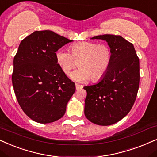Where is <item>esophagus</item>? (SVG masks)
I'll use <instances>...</instances> for the list:
<instances>
[{"instance_id":"1","label":"esophagus","mask_w":157,"mask_h":157,"mask_svg":"<svg viewBox=\"0 0 157 157\" xmlns=\"http://www.w3.org/2000/svg\"><path fill=\"white\" fill-rule=\"evenodd\" d=\"M75 87H76V90H80L82 88V85L79 84H75Z\"/></svg>"}]
</instances>
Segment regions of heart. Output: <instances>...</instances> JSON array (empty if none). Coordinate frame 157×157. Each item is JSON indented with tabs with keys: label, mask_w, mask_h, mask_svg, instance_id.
Returning a JSON list of instances; mask_svg holds the SVG:
<instances>
[{
	"label": "heart",
	"mask_w": 157,
	"mask_h": 157,
	"mask_svg": "<svg viewBox=\"0 0 157 157\" xmlns=\"http://www.w3.org/2000/svg\"><path fill=\"white\" fill-rule=\"evenodd\" d=\"M71 53L64 49L56 52V61L64 74L69 75L79 61L80 68L71 74L76 82H86L90 80H100L109 69L112 52L107 44L92 41H82L70 47Z\"/></svg>",
	"instance_id": "heart-1"
}]
</instances>
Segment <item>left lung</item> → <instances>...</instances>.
Returning <instances> with one entry per match:
<instances>
[{"instance_id":"1","label":"left lung","mask_w":157,"mask_h":157,"mask_svg":"<svg viewBox=\"0 0 157 157\" xmlns=\"http://www.w3.org/2000/svg\"><path fill=\"white\" fill-rule=\"evenodd\" d=\"M91 39L107 41L112 59L99 82L83 87L87 91L85 115L93 124L110 126L124 118L134 104L139 86V59L133 45L122 36L104 34Z\"/></svg>"}]
</instances>
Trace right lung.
Here are the masks:
<instances>
[{
	"label": "right lung",
	"instance_id": "obj_1",
	"mask_svg": "<svg viewBox=\"0 0 157 157\" xmlns=\"http://www.w3.org/2000/svg\"><path fill=\"white\" fill-rule=\"evenodd\" d=\"M72 40L49 30L36 31L23 39L13 59L12 83L18 104L39 124L59 120L75 92L62 72L55 52Z\"/></svg>",
	"mask_w": 157,
	"mask_h": 157
}]
</instances>
